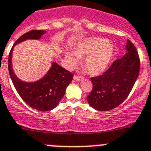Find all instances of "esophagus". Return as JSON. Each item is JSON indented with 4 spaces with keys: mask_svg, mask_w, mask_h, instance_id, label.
<instances>
[{
    "mask_svg": "<svg viewBox=\"0 0 151 151\" xmlns=\"http://www.w3.org/2000/svg\"><path fill=\"white\" fill-rule=\"evenodd\" d=\"M83 77H80V76H77V75H74V80H77V81H80V80H83Z\"/></svg>",
    "mask_w": 151,
    "mask_h": 151,
    "instance_id": "1",
    "label": "esophagus"
}]
</instances>
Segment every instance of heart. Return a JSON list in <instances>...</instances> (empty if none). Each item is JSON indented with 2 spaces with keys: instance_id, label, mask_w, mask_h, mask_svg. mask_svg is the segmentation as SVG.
I'll return each mask as SVG.
<instances>
[{
  "instance_id": "obj_1",
  "label": "heart",
  "mask_w": 151,
  "mask_h": 151,
  "mask_svg": "<svg viewBox=\"0 0 151 151\" xmlns=\"http://www.w3.org/2000/svg\"><path fill=\"white\" fill-rule=\"evenodd\" d=\"M113 46L102 38H91L76 46L74 53H66L68 67L74 68L78 64V58L84 60V67L93 75H98L105 71L113 55Z\"/></svg>"
}]
</instances>
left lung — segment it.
<instances>
[{"mask_svg": "<svg viewBox=\"0 0 151 151\" xmlns=\"http://www.w3.org/2000/svg\"><path fill=\"white\" fill-rule=\"evenodd\" d=\"M127 53L116 60L101 75L91 78L93 88L87 97L89 105L98 111H109L124 102L133 88L140 71V60L129 40Z\"/></svg>", "mask_w": 151, "mask_h": 151, "instance_id": "8db88e82", "label": "left lung"}]
</instances>
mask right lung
Here are the masks:
<instances>
[{
	"mask_svg": "<svg viewBox=\"0 0 151 151\" xmlns=\"http://www.w3.org/2000/svg\"><path fill=\"white\" fill-rule=\"evenodd\" d=\"M45 30L33 29L18 38L12 46L8 59V69L14 86L18 95L30 107L46 112L54 109L63 98L66 87L73 79V74L57 63L51 68L41 80L33 83L23 82L15 75L12 68V53L15 45L27 39H39Z\"/></svg>",
	"mask_w": 151,
	"mask_h": 151,
	"instance_id": "add662e5",
	"label": "right lung"
}]
</instances>
